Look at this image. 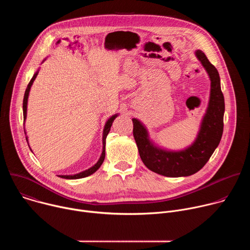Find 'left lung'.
<instances>
[{"label": "left lung", "mask_w": 250, "mask_h": 250, "mask_svg": "<svg viewBox=\"0 0 250 250\" xmlns=\"http://www.w3.org/2000/svg\"><path fill=\"white\" fill-rule=\"evenodd\" d=\"M195 54L209 77L210 92L206 114L193 144L179 151L160 148L149 139L147 129L141 122L132 119L133 137L142 162L149 170L166 177H185L201 170L218 147L224 131L225 99L219 72L202 50H197Z\"/></svg>", "instance_id": "obj_1"}]
</instances>
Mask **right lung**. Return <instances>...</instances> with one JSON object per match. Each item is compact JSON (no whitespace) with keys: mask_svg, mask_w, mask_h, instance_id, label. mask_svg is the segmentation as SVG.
Returning a JSON list of instances; mask_svg holds the SVG:
<instances>
[{"mask_svg":"<svg viewBox=\"0 0 250 250\" xmlns=\"http://www.w3.org/2000/svg\"><path fill=\"white\" fill-rule=\"evenodd\" d=\"M39 74V71L38 72H35L33 77L31 78V80L29 81L27 87H26V90H25V93H24V97H23V103H22V111H23V125H24V122H25V119H26V109H27V99H28V94H29V90H30V87L33 83V81L35 80V78H37ZM118 117V115H114L112 116L108 121H106L105 125H104V132H103V151H102V154L100 156V159L98 160V162L92 166L91 168H89L88 170H85L83 172H80L78 174H75V175H59V177L61 178H65V179H80V178H84V177H87V176H90L92 175L93 173H95L100 167L101 165L103 164L104 160V156H105V152H104V147H105V138H106V135H108L110 129H111V126L113 125V122L115 121V119ZM23 129H24V126H23ZM24 133H25V129H24ZM26 140H27V137H25ZM28 144V142H27Z\"/></svg>","mask_w":250,"mask_h":250,"instance_id":"1","label":"right lung"}]
</instances>
